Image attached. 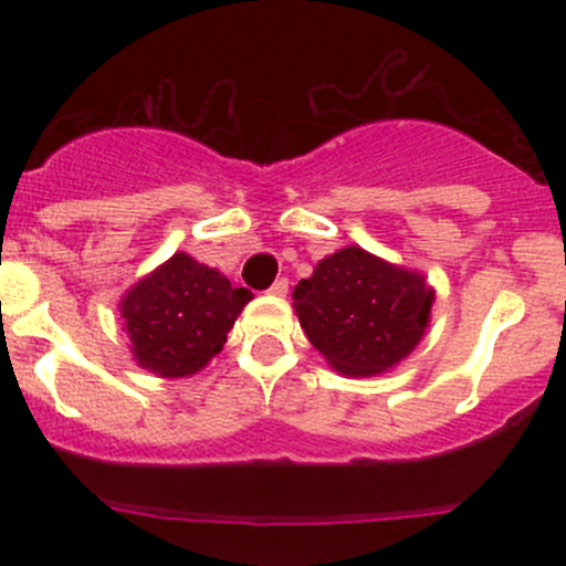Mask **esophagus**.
Wrapping results in <instances>:
<instances>
[{
	"instance_id": "1",
	"label": "esophagus",
	"mask_w": 566,
	"mask_h": 566,
	"mask_svg": "<svg viewBox=\"0 0 566 566\" xmlns=\"http://www.w3.org/2000/svg\"><path fill=\"white\" fill-rule=\"evenodd\" d=\"M287 290H290V282H287V279H276V282L274 284H271V295H276V297H284V295H287Z\"/></svg>"
}]
</instances>
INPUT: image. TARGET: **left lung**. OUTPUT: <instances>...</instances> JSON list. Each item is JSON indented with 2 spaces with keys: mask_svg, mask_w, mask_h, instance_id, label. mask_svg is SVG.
Segmentation results:
<instances>
[{
  "mask_svg": "<svg viewBox=\"0 0 566 566\" xmlns=\"http://www.w3.org/2000/svg\"><path fill=\"white\" fill-rule=\"evenodd\" d=\"M292 305L324 359L343 375H378L399 365L431 319L433 290L418 271L361 247H346L297 282Z\"/></svg>",
  "mask_w": 566,
  "mask_h": 566,
  "instance_id": "1",
  "label": "left lung"
}]
</instances>
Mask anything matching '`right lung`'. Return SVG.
Segmentation results:
<instances>
[{
  "instance_id": "add662e5",
  "label": "right lung",
  "mask_w": 566,
  "mask_h": 566,
  "mask_svg": "<svg viewBox=\"0 0 566 566\" xmlns=\"http://www.w3.org/2000/svg\"><path fill=\"white\" fill-rule=\"evenodd\" d=\"M252 301L220 271L175 252L122 297V319L135 361L159 378H188L210 365Z\"/></svg>"
}]
</instances>
